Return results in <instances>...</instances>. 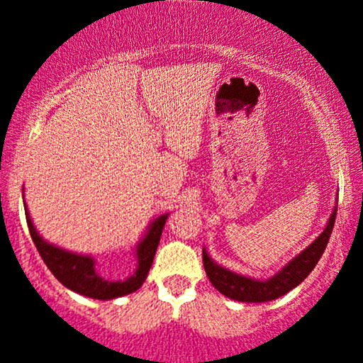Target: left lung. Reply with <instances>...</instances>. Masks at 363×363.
<instances>
[{
  "mask_svg": "<svg viewBox=\"0 0 363 363\" xmlns=\"http://www.w3.org/2000/svg\"><path fill=\"white\" fill-rule=\"evenodd\" d=\"M335 216H337V208H334L320 237L300 255H296L294 259H290L288 265H284L276 276L265 281L251 279V277L240 276V274H235L232 270L225 269V267L218 265L216 262H212L211 256L203 250V267L208 281L219 294L232 300H239V302H269V300H276L279 296L286 295L288 291L298 286L313 272L316 263L320 262L321 255H323L325 247L328 244V239H330L332 230H334Z\"/></svg>",
  "mask_w": 363,
  "mask_h": 363,
  "instance_id": "8db88e82",
  "label": "left lung"
}]
</instances>
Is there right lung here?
I'll list each match as a JSON object with an SVG mask.
<instances>
[{"instance_id":"obj_1","label":"right lung","mask_w":363,"mask_h":363,"mask_svg":"<svg viewBox=\"0 0 363 363\" xmlns=\"http://www.w3.org/2000/svg\"><path fill=\"white\" fill-rule=\"evenodd\" d=\"M24 211L33 242H35L36 250H38L40 256H42V259L45 262V265L49 267L50 272L54 274V277H56L63 286H67L68 290L98 300H111L117 298V296L133 294V291H137L138 288L144 284L145 277H147L149 274V269H151L152 265V259H155L156 250H158L164 221H167L168 218V214L156 218L155 221L149 225L147 233L144 235V239L137 244V251H135L137 252V269H135V272L131 274L128 279L111 281L98 272L93 256L77 255V252L61 250V247L43 240L42 237H40V233L36 232L35 226H33L26 202Z\"/></svg>"}]
</instances>
